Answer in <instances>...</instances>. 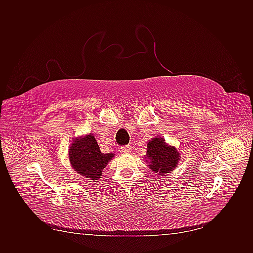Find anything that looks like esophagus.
Returning <instances> with one entry per match:
<instances>
[{"instance_id":"esophagus-1","label":"esophagus","mask_w":253,"mask_h":253,"mask_svg":"<svg viewBox=\"0 0 253 253\" xmlns=\"http://www.w3.org/2000/svg\"><path fill=\"white\" fill-rule=\"evenodd\" d=\"M120 152L125 153V154H126V153H129V152H131V145H125V147H121Z\"/></svg>"}]
</instances>
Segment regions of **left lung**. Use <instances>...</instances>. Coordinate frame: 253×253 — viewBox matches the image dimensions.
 Returning a JSON list of instances; mask_svg holds the SVG:
<instances>
[{"mask_svg": "<svg viewBox=\"0 0 253 253\" xmlns=\"http://www.w3.org/2000/svg\"><path fill=\"white\" fill-rule=\"evenodd\" d=\"M147 159V164L152 171L165 176L177 167L179 153L175 147L167 144L162 137H155L148 142Z\"/></svg>", "mask_w": 253, "mask_h": 253, "instance_id": "obj_1", "label": "left lung"}]
</instances>
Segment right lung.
<instances>
[{
    "label": "right lung",
    "instance_id": "right-lung-1",
    "mask_svg": "<svg viewBox=\"0 0 253 253\" xmlns=\"http://www.w3.org/2000/svg\"><path fill=\"white\" fill-rule=\"evenodd\" d=\"M68 157L76 172L85 178L97 180L114 154L101 153L93 134H88L75 138L68 151Z\"/></svg>",
    "mask_w": 253,
    "mask_h": 253
}]
</instances>
